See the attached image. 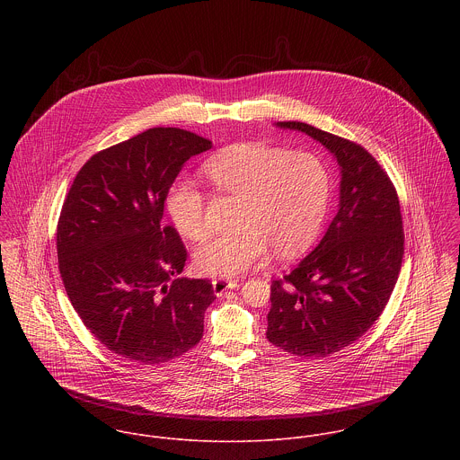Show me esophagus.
<instances>
[{
	"instance_id": "34e87169",
	"label": "esophagus",
	"mask_w": 460,
	"mask_h": 460,
	"mask_svg": "<svg viewBox=\"0 0 460 460\" xmlns=\"http://www.w3.org/2000/svg\"><path fill=\"white\" fill-rule=\"evenodd\" d=\"M237 285H239V283L234 281V279H221V278L212 279V288H214V294H216L217 297L225 296L226 290H232V288H235Z\"/></svg>"
}]
</instances>
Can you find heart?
<instances>
[{"label": "heart", "mask_w": 460, "mask_h": 460, "mask_svg": "<svg viewBox=\"0 0 460 460\" xmlns=\"http://www.w3.org/2000/svg\"><path fill=\"white\" fill-rule=\"evenodd\" d=\"M203 173L217 193L241 199L239 228L210 239L195 253L198 270L207 276H241L267 248L279 259L297 255L315 237L328 208V170L306 150L237 143L214 154ZM166 208L186 239L199 243L208 235L207 199L197 184L175 182Z\"/></svg>", "instance_id": "obj_1"}]
</instances>
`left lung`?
Instances as JSON below:
<instances>
[{"instance_id": "1", "label": "left lung", "mask_w": 460, "mask_h": 460, "mask_svg": "<svg viewBox=\"0 0 460 460\" xmlns=\"http://www.w3.org/2000/svg\"><path fill=\"white\" fill-rule=\"evenodd\" d=\"M323 143L341 181L338 212L319 246L270 285L267 340L303 358L354 343L386 308L403 257L394 182L361 145L303 122H278Z\"/></svg>"}]
</instances>
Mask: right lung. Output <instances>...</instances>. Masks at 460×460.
Returning <instances> with one entry per match:
<instances>
[{
	"label": "right lung",
	"mask_w": 460,
	"mask_h": 460,
	"mask_svg": "<svg viewBox=\"0 0 460 460\" xmlns=\"http://www.w3.org/2000/svg\"><path fill=\"white\" fill-rule=\"evenodd\" d=\"M210 146L154 128L92 155L66 193L57 230L66 296L86 329L134 363L170 361L203 336L212 283L177 278L188 252L163 212L184 163Z\"/></svg>",
	"instance_id": "add662e5"
}]
</instances>
